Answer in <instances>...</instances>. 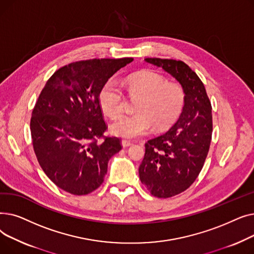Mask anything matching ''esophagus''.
<instances>
[{"label":"esophagus","mask_w":254,"mask_h":254,"mask_svg":"<svg viewBox=\"0 0 254 254\" xmlns=\"http://www.w3.org/2000/svg\"><path fill=\"white\" fill-rule=\"evenodd\" d=\"M131 142H129V141H127V140H123L122 141V145L124 146L125 148H127V147H129V146H131Z\"/></svg>","instance_id":"34e87169"}]
</instances>
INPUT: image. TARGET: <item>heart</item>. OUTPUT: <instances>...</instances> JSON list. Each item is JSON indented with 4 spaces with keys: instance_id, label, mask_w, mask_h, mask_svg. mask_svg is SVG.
<instances>
[{
    "instance_id": "b5f03b06",
    "label": "heart",
    "mask_w": 254,
    "mask_h": 254,
    "mask_svg": "<svg viewBox=\"0 0 254 254\" xmlns=\"http://www.w3.org/2000/svg\"><path fill=\"white\" fill-rule=\"evenodd\" d=\"M122 84L130 96L140 97L136 103L134 114H126L115 118L110 125L112 134L134 139L146 135L154 126L162 130L174 124L180 116L185 104V91L176 82L154 72L131 74L122 80ZM99 104L102 111L114 117L124 111L125 95L119 85L108 80L99 92Z\"/></svg>"
}]
</instances>
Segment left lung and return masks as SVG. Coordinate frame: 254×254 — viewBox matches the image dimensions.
<instances>
[{"label":"left lung","instance_id":"8db88e82","mask_svg":"<svg viewBox=\"0 0 254 254\" xmlns=\"http://www.w3.org/2000/svg\"><path fill=\"white\" fill-rule=\"evenodd\" d=\"M145 62L172 75L185 91L178 120L165 134L147 141L139 167L146 189L167 198L188 190L203 169L212 137V107L201 79L185 63L156 58Z\"/></svg>","mask_w":254,"mask_h":254}]
</instances>
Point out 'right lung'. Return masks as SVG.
I'll use <instances>...</instances> for the list:
<instances>
[{"mask_svg": "<svg viewBox=\"0 0 254 254\" xmlns=\"http://www.w3.org/2000/svg\"><path fill=\"white\" fill-rule=\"evenodd\" d=\"M131 58L71 63L48 80L31 118L37 159L47 177L63 190L83 195L104 182L109 159L122 150L119 138L107 129L99 92ZM103 137L101 143L97 139Z\"/></svg>", "mask_w": 254, "mask_h": 254, "instance_id": "1", "label": "right lung"}]
</instances>
